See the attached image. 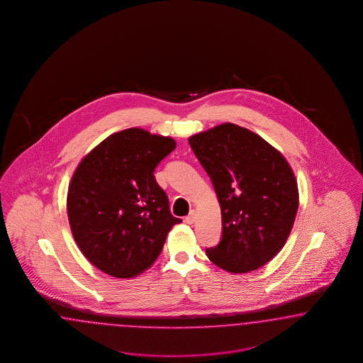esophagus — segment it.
<instances>
[{
  "label": "esophagus",
  "mask_w": 363,
  "mask_h": 363,
  "mask_svg": "<svg viewBox=\"0 0 363 363\" xmlns=\"http://www.w3.org/2000/svg\"><path fill=\"white\" fill-rule=\"evenodd\" d=\"M194 220H196V211L191 210V211L187 214L186 217H185V222L189 223V225H191Z\"/></svg>",
  "instance_id": "esophagus-1"
}]
</instances>
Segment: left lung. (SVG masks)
Masks as SVG:
<instances>
[{
	"label": "left lung",
	"instance_id": "1",
	"mask_svg": "<svg viewBox=\"0 0 363 363\" xmlns=\"http://www.w3.org/2000/svg\"><path fill=\"white\" fill-rule=\"evenodd\" d=\"M222 211V237L206 249L229 273L267 264L284 247L298 210L297 181L285 157L255 133L223 123L189 138Z\"/></svg>",
	"mask_w": 363,
	"mask_h": 363
}]
</instances>
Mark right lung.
I'll list each match as a JSON object with an SVG mask.
<instances>
[{"label": "right lung", "instance_id": "obj_1", "mask_svg": "<svg viewBox=\"0 0 363 363\" xmlns=\"http://www.w3.org/2000/svg\"><path fill=\"white\" fill-rule=\"evenodd\" d=\"M176 149L143 129L111 134L79 162L67 191V217L79 250L101 272L132 278L162 252L172 216L154 170Z\"/></svg>", "mask_w": 363, "mask_h": 363}]
</instances>
